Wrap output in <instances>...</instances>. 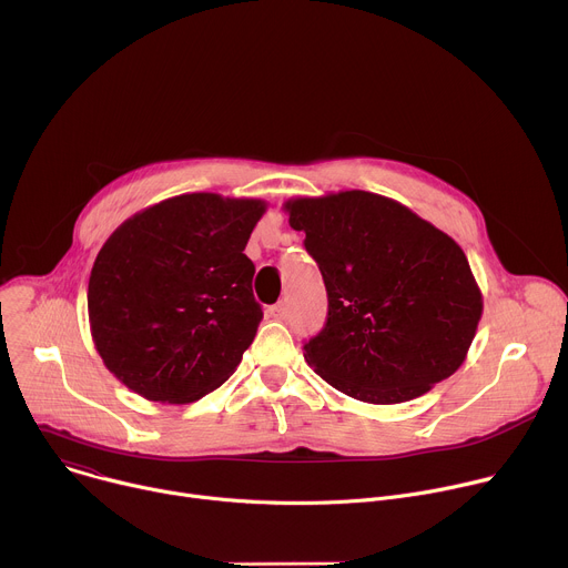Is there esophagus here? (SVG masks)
Segmentation results:
<instances>
[{
    "mask_svg": "<svg viewBox=\"0 0 568 568\" xmlns=\"http://www.w3.org/2000/svg\"><path fill=\"white\" fill-rule=\"evenodd\" d=\"M267 314L272 316V318H276V321H283L285 318V305L283 303H276V305H272L270 310H267Z\"/></svg>",
    "mask_w": 568,
    "mask_h": 568,
    "instance_id": "34e87169",
    "label": "esophagus"
}]
</instances>
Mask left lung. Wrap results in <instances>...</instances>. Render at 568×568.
Instances as JSON below:
<instances>
[{"instance_id":"8db88e82","label":"left lung","mask_w":568,"mask_h":568,"mask_svg":"<svg viewBox=\"0 0 568 568\" xmlns=\"http://www.w3.org/2000/svg\"><path fill=\"white\" fill-rule=\"evenodd\" d=\"M327 290V321L303 349L338 393L365 404L426 395L464 363L481 292L464 250L397 201L338 192L285 203Z\"/></svg>"}]
</instances>
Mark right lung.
<instances>
[{"label":"right lung","instance_id":"1","mask_svg":"<svg viewBox=\"0 0 568 568\" xmlns=\"http://www.w3.org/2000/svg\"><path fill=\"white\" fill-rule=\"evenodd\" d=\"M265 207L182 194L131 216L102 245L89 278L91 336L129 390L189 404L230 379L263 318L243 252Z\"/></svg>","mask_w":568,"mask_h":568}]
</instances>
